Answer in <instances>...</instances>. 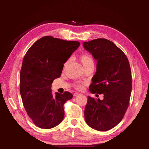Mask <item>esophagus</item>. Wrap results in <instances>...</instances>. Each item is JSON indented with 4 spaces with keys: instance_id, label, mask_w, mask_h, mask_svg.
I'll return each instance as SVG.
<instances>
[{
    "instance_id": "34e87169",
    "label": "esophagus",
    "mask_w": 149,
    "mask_h": 149,
    "mask_svg": "<svg viewBox=\"0 0 149 149\" xmlns=\"http://www.w3.org/2000/svg\"><path fill=\"white\" fill-rule=\"evenodd\" d=\"M79 94H79V93H74V96H78V95H79Z\"/></svg>"
}]
</instances>
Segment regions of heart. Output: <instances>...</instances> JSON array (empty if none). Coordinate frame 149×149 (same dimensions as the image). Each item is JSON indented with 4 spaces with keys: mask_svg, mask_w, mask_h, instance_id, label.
Segmentation results:
<instances>
[{
    "mask_svg": "<svg viewBox=\"0 0 149 149\" xmlns=\"http://www.w3.org/2000/svg\"><path fill=\"white\" fill-rule=\"evenodd\" d=\"M80 61L82 63L83 66H85L86 65H87L90 63L94 64L93 58H92V56L91 55H89V54H88V53L82 54V55L80 56ZM68 61H67L65 63V67H66L68 66ZM76 88L79 89V90H82V89H83L84 86L82 84L78 83L77 84H76Z\"/></svg>",
    "mask_w": 149,
    "mask_h": 149,
    "instance_id": "obj_1",
    "label": "heart"
}]
</instances>
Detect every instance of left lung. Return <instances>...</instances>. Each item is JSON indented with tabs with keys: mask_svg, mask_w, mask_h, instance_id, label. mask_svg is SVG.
<instances>
[{
	"mask_svg": "<svg viewBox=\"0 0 149 149\" xmlns=\"http://www.w3.org/2000/svg\"><path fill=\"white\" fill-rule=\"evenodd\" d=\"M83 45L97 60L89 91L104 95L102 100L88 97L85 120L91 128L106 131L120 123L129 104L132 91L129 62L124 53L110 40L97 38Z\"/></svg>",
	"mask_w": 149,
	"mask_h": 149,
	"instance_id": "8db88e82",
	"label": "left lung"
}]
</instances>
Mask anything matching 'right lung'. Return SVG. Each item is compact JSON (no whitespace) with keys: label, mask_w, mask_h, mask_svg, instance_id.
Masks as SVG:
<instances>
[{"label":"right lung","mask_w":149,"mask_h":149,"mask_svg":"<svg viewBox=\"0 0 149 149\" xmlns=\"http://www.w3.org/2000/svg\"><path fill=\"white\" fill-rule=\"evenodd\" d=\"M80 45L45 36L35 42L26 52L20 73V93L25 109L37 127L48 129L63 119L65 102L71 93H52L53 80L60 77L64 63Z\"/></svg>","instance_id":"right-lung-1"}]
</instances>
